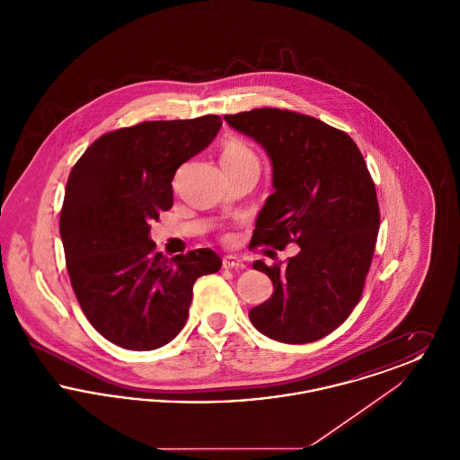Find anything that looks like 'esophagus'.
<instances>
[{"instance_id": "obj_1", "label": "esophagus", "mask_w": 460, "mask_h": 460, "mask_svg": "<svg viewBox=\"0 0 460 460\" xmlns=\"http://www.w3.org/2000/svg\"><path fill=\"white\" fill-rule=\"evenodd\" d=\"M222 265L226 267V269H244V263L241 259H238L236 255H227V257H224V261H222Z\"/></svg>"}]
</instances>
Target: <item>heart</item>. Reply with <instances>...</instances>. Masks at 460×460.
Here are the masks:
<instances>
[{"instance_id":"heart-1","label":"heart","mask_w":460,"mask_h":460,"mask_svg":"<svg viewBox=\"0 0 460 460\" xmlns=\"http://www.w3.org/2000/svg\"><path fill=\"white\" fill-rule=\"evenodd\" d=\"M257 162L255 154L243 143L240 139H226L222 143V154H220V164L222 165H243Z\"/></svg>"}]
</instances>
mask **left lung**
<instances>
[{"label": "left lung", "mask_w": 460, "mask_h": 460, "mask_svg": "<svg viewBox=\"0 0 460 460\" xmlns=\"http://www.w3.org/2000/svg\"><path fill=\"white\" fill-rule=\"evenodd\" d=\"M224 120L257 145L272 165V195L255 222L252 246L300 252L267 267L274 293L248 312L252 324L281 343L324 338L358 304L379 227L376 190L347 132L289 110L255 109Z\"/></svg>", "instance_id": "obj_1"}]
</instances>
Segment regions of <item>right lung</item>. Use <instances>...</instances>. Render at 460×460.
I'll return each instance as SVG.
<instances>
[{
    "mask_svg": "<svg viewBox=\"0 0 460 460\" xmlns=\"http://www.w3.org/2000/svg\"><path fill=\"white\" fill-rule=\"evenodd\" d=\"M220 126L219 115H205L109 132L68 175L60 236L70 283L93 328L126 350L172 341L188 319L195 281L222 265L210 248L169 261L150 240V222L172 207L175 171Z\"/></svg>",
    "mask_w": 460,
    "mask_h": 460,
    "instance_id": "obj_1",
    "label": "right lung"
}]
</instances>
